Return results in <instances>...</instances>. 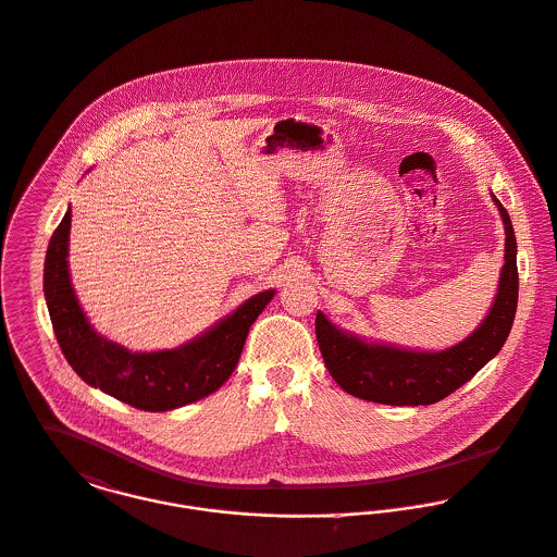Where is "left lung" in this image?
Masks as SVG:
<instances>
[{"mask_svg":"<svg viewBox=\"0 0 557 557\" xmlns=\"http://www.w3.org/2000/svg\"><path fill=\"white\" fill-rule=\"evenodd\" d=\"M504 224V264L494 304L481 324L444 350L404 348L368 339L315 313V339L333 380L352 397L386 406H430L483 370L502 350L515 320L519 277L512 222L492 191Z\"/></svg>","mask_w":557,"mask_h":557,"instance_id":"left-lung-1","label":"left lung"}]
</instances>
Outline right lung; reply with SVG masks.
I'll list each match as a JSON object with an SVG mask.
<instances>
[{"label": "right lung", "instance_id": "1", "mask_svg": "<svg viewBox=\"0 0 557 557\" xmlns=\"http://www.w3.org/2000/svg\"><path fill=\"white\" fill-rule=\"evenodd\" d=\"M67 207L45 258V299L63 357L89 386L147 412H166L215 393L237 368L249 326L275 297L262 290L200 335L169 350L132 352L94 329L74 293Z\"/></svg>", "mask_w": 557, "mask_h": 557}]
</instances>
